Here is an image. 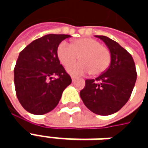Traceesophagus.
<instances>
[{"mask_svg": "<svg viewBox=\"0 0 148 148\" xmlns=\"http://www.w3.org/2000/svg\"><path fill=\"white\" fill-rule=\"evenodd\" d=\"M71 79H72V82H74V81L76 80V77H74V76H72V77H71Z\"/></svg>", "mask_w": 148, "mask_h": 148, "instance_id": "esophagus-1", "label": "esophagus"}]
</instances>
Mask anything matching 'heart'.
Returning a JSON list of instances; mask_svg holds the SVG:
<instances>
[{
    "mask_svg": "<svg viewBox=\"0 0 148 148\" xmlns=\"http://www.w3.org/2000/svg\"><path fill=\"white\" fill-rule=\"evenodd\" d=\"M57 56L64 66H67L77 59L81 61L67 67L71 75H82L90 73L99 75L106 71L110 63L111 55L108 49L99 41L91 38H82L74 40L71 45L62 42L57 48Z\"/></svg>",
    "mask_w": 148,
    "mask_h": 148,
    "instance_id": "1",
    "label": "heart"
}]
</instances>
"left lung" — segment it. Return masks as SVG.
Returning <instances> with one entry per match:
<instances>
[{
    "label": "left lung",
    "mask_w": 148,
    "mask_h": 148,
    "mask_svg": "<svg viewBox=\"0 0 148 148\" xmlns=\"http://www.w3.org/2000/svg\"><path fill=\"white\" fill-rule=\"evenodd\" d=\"M95 36L109 48L110 66L96 79L86 80L80 97L90 111L109 116L119 111L127 102L136 81V71L132 55L118 42L105 36Z\"/></svg>",
    "instance_id": "8db88e82"
}]
</instances>
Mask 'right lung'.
Returning <instances> with one entry per match:
<instances>
[{"instance_id":"obj_1","label":"right lung","mask_w":148,"mask_h":148,"mask_svg":"<svg viewBox=\"0 0 148 148\" xmlns=\"http://www.w3.org/2000/svg\"><path fill=\"white\" fill-rule=\"evenodd\" d=\"M69 35L49 34L31 42L20 53L14 68L16 96L25 110L47 113L58 106L71 77L57 56V48ZM53 76L58 79H53Z\"/></svg>"}]
</instances>
